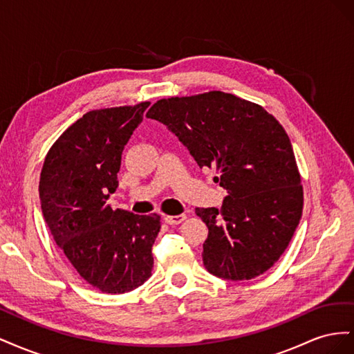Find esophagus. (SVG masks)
<instances>
[{
  "label": "esophagus",
  "instance_id": "obj_1",
  "mask_svg": "<svg viewBox=\"0 0 354 354\" xmlns=\"http://www.w3.org/2000/svg\"><path fill=\"white\" fill-rule=\"evenodd\" d=\"M187 217H186V214H180V216H165V223L167 224H180V223H183L185 220H186Z\"/></svg>",
  "mask_w": 354,
  "mask_h": 354
}]
</instances>
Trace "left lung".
<instances>
[{"label": "left lung", "mask_w": 354, "mask_h": 354, "mask_svg": "<svg viewBox=\"0 0 354 354\" xmlns=\"http://www.w3.org/2000/svg\"><path fill=\"white\" fill-rule=\"evenodd\" d=\"M147 118L165 124L198 165L227 190L221 209L196 208L208 227L202 260L227 281L267 272L288 248L303 214V186L285 128L263 106L230 93L158 100Z\"/></svg>", "instance_id": "left-lung-1"}]
</instances>
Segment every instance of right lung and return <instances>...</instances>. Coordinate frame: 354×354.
Returning <instances> with one entry per match:
<instances>
[{"label": "right lung", "instance_id": "1", "mask_svg": "<svg viewBox=\"0 0 354 354\" xmlns=\"http://www.w3.org/2000/svg\"><path fill=\"white\" fill-rule=\"evenodd\" d=\"M151 104L90 111L53 143L39 176L47 226L82 279L106 294H124L152 276L160 216L112 209L121 155Z\"/></svg>", "mask_w": 354, "mask_h": 354}]
</instances>
